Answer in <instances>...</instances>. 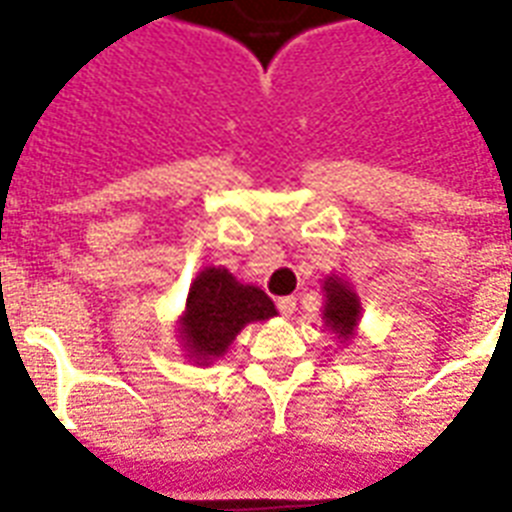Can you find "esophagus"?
<instances>
[{
    "instance_id": "obj_1",
    "label": "esophagus",
    "mask_w": 512,
    "mask_h": 512,
    "mask_svg": "<svg viewBox=\"0 0 512 512\" xmlns=\"http://www.w3.org/2000/svg\"><path fill=\"white\" fill-rule=\"evenodd\" d=\"M297 310V299L294 297H281L278 299V313L284 315V318H289V315Z\"/></svg>"
}]
</instances>
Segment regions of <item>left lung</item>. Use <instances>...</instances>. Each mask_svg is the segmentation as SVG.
Segmentation results:
<instances>
[{"instance_id":"obj_1","label":"left lung","mask_w":512,"mask_h":512,"mask_svg":"<svg viewBox=\"0 0 512 512\" xmlns=\"http://www.w3.org/2000/svg\"><path fill=\"white\" fill-rule=\"evenodd\" d=\"M326 292V307H323V321L334 331L342 342H350L360 321V299L344 278L328 276L323 281Z\"/></svg>"}]
</instances>
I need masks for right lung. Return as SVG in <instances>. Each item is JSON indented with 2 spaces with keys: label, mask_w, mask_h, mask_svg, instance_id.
Segmentation results:
<instances>
[{
  "label": "right lung",
  "mask_w": 512,
  "mask_h": 512,
  "mask_svg": "<svg viewBox=\"0 0 512 512\" xmlns=\"http://www.w3.org/2000/svg\"><path fill=\"white\" fill-rule=\"evenodd\" d=\"M276 305L263 289L239 284L226 268H205L194 278L181 315V342L189 360L210 365L223 357L247 323L268 321Z\"/></svg>",
  "instance_id": "1"
}]
</instances>
